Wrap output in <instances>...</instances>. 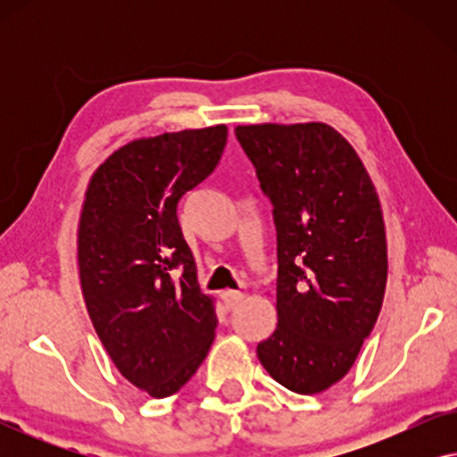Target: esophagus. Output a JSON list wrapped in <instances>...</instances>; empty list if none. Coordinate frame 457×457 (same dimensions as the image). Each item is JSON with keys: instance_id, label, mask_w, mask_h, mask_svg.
I'll use <instances>...</instances> for the list:
<instances>
[{"instance_id": "1", "label": "esophagus", "mask_w": 457, "mask_h": 457, "mask_svg": "<svg viewBox=\"0 0 457 457\" xmlns=\"http://www.w3.org/2000/svg\"><path fill=\"white\" fill-rule=\"evenodd\" d=\"M222 299H224V305H227L228 310H233L243 302V293L241 291H224Z\"/></svg>"}]
</instances>
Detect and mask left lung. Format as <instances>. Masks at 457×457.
Segmentation results:
<instances>
[{
	"mask_svg": "<svg viewBox=\"0 0 457 457\" xmlns=\"http://www.w3.org/2000/svg\"><path fill=\"white\" fill-rule=\"evenodd\" d=\"M272 204L278 324L266 372L312 395L341 380L372 333L386 285L383 212L355 149L322 122L237 127Z\"/></svg>",
	"mask_w": 457,
	"mask_h": 457,
	"instance_id": "1",
	"label": "left lung"
}]
</instances>
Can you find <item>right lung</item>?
Returning <instances> with one entry per match:
<instances>
[{
	"instance_id": "right-lung-1",
	"label": "right lung",
	"mask_w": 457,
	"mask_h": 457,
	"mask_svg": "<svg viewBox=\"0 0 457 457\" xmlns=\"http://www.w3.org/2000/svg\"><path fill=\"white\" fill-rule=\"evenodd\" d=\"M224 124L129 143L93 174L79 228L91 322L118 370L152 397L185 386L218 327L177 205L222 158Z\"/></svg>"
}]
</instances>
